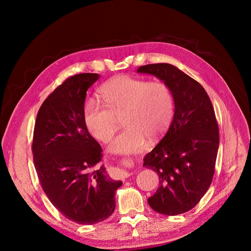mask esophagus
Listing matches in <instances>:
<instances>
[{"mask_svg": "<svg viewBox=\"0 0 251 251\" xmlns=\"http://www.w3.org/2000/svg\"><path fill=\"white\" fill-rule=\"evenodd\" d=\"M119 174H120V178L123 179V180L126 179L128 176H130V172H128L127 170H121L119 172Z\"/></svg>", "mask_w": 251, "mask_h": 251, "instance_id": "obj_1", "label": "esophagus"}]
</instances>
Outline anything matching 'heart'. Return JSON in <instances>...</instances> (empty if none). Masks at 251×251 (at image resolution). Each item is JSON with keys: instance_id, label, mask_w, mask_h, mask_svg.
Listing matches in <instances>:
<instances>
[{"instance_id": "1", "label": "heart", "mask_w": 251, "mask_h": 251, "mask_svg": "<svg viewBox=\"0 0 251 251\" xmlns=\"http://www.w3.org/2000/svg\"><path fill=\"white\" fill-rule=\"evenodd\" d=\"M104 104L88 100L82 109L89 133L107 142L115 132L118 117L126 126L109 144L114 154H136L168 130L174 115V97L163 81H149L119 75L100 90Z\"/></svg>"}]
</instances>
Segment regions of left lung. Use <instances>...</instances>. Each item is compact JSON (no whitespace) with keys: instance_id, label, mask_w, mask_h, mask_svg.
Here are the masks:
<instances>
[{"instance_id":"obj_1","label":"left lung","mask_w":251,"mask_h":251,"mask_svg":"<svg viewBox=\"0 0 251 251\" xmlns=\"http://www.w3.org/2000/svg\"><path fill=\"white\" fill-rule=\"evenodd\" d=\"M168 85L175 112L169 131L143 158V166L159 177L150 206L159 214L176 216L195 207L207 192L215 173L219 127L214 107L200 83L171 64L141 66Z\"/></svg>"}]
</instances>
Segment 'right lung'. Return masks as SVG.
Masks as SVG:
<instances>
[{
	"instance_id": "1",
	"label": "right lung",
	"mask_w": 251,
	"mask_h": 251,
	"mask_svg": "<svg viewBox=\"0 0 251 251\" xmlns=\"http://www.w3.org/2000/svg\"><path fill=\"white\" fill-rule=\"evenodd\" d=\"M80 73L65 80L46 98L34 126L33 161L45 194L67 219L96 224L115 209V194L123 184L100 166L101 148L83 123L88 89L100 78Z\"/></svg>"
}]
</instances>
